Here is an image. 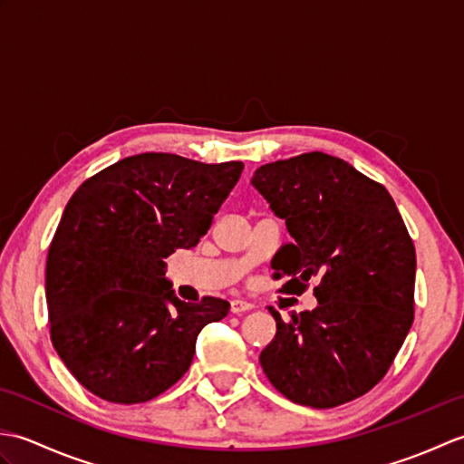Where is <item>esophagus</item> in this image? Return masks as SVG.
<instances>
[{"instance_id":"34e87169","label":"esophagus","mask_w":464,"mask_h":464,"mask_svg":"<svg viewBox=\"0 0 464 464\" xmlns=\"http://www.w3.org/2000/svg\"><path fill=\"white\" fill-rule=\"evenodd\" d=\"M253 307H255V304L249 303V301H245V299H233L231 301V313H235V314L245 313V311H251Z\"/></svg>"}]
</instances>
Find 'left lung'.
I'll use <instances>...</instances> for the list:
<instances>
[{
    "mask_svg": "<svg viewBox=\"0 0 464 464\" xmlns=\"http://www.w3.org/2000/svg\"><path fill=\"white\" fill-rule=\"evenodd\" d=\"M251 185L293 237L271 261L283 291L319 277L313 311L293 313L259 354L297 405L331 409L371 391L395 361L415 313L417 257L389 191L321 151L261 165Z\"/></svg>",
    "mask_w": 464,
    "mask_h": 464,
    "instance_id": "1",
    "label": "left lung"
}]
</instances>
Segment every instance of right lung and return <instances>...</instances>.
I'll return each mask as SVG.
<instances>
[{
    "label": "right lung",
    "instance_id": "obj_1",
    "mask_svg": "<svg viewBox=\"0 0 464 464\" xmlns=\"http://www.w3.org/2000/svg\"><path fill=\"white\" fill-rule=\"evenodd\" d=\"M241 171V161L140 153L65 205L47 253V311L57 354L93 395L120 405L160 397L191 367L205 324L229 313L225 299L177 297L165 259L199 243Z\"/></svg>",
    "mask_w": 464,
    "mask_h": 464
}]
</instances>
